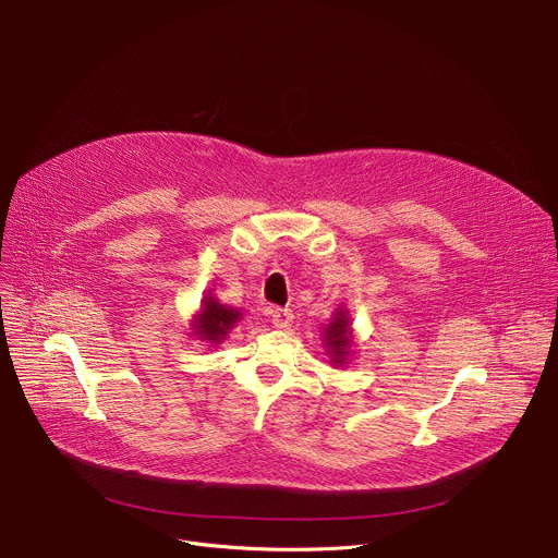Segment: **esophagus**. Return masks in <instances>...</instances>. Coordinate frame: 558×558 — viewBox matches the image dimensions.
Returning a JSON list of instances; mask_svg holds the SVG:
<instances>
[{"label":"esophagus","mask_w":558,"mask_h":558,"mask_svg":"<svg viewBox=\"0 0 558 558\" xmlns=\"http://www.w3.org/2000/svg\"><path fill=\"white\" fill-rule=\"evenodd\" d=\"M291 320H294V314H291V310H280V307H276V310L271 312V324H274V328L284 330V328L291 326Z\"/></svg>","instance_id":"1"}]
</instances>
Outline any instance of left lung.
Returning a JSON list of instances; mask_svg holds the SVG:
<instances>
[{"label":"left lung","instance_id":"obj_1","mask_svg":"<svg viewBox=\"0 0 558 558\" xmlns=\"http://www.w3.org/2000/svg\"><path fill=\"white\" fill-rule=\"evenodd\" d=\"M324 348L328 362L332 366H348L350 357L355 355V332H353V324H350V316L345 305H339L332 314V318L328 320V326L324 328Z\"/></svg>","mask_w":558,"mask_h":558}]
</instances>
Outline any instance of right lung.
Here are the masks:
<instances>
[{"instance_id": "obj_1", "label": "right lung", "mask_w": 558, "mask_h": 558, "mask_svg": "<svg viewBox=\"0 0 558 558\" xmlns=\"http://www.w3.org/2000/svg\"><path fill=\"white\" fill-rule=\"evenodd\" d=\"M240 320H242V310L219 303L208 291L201 301L198 312L192 316L190 330H192V337H196L198 341L217 345L228 337V332L234 326L240 324Z\"/></svg>"}]
</instances>
